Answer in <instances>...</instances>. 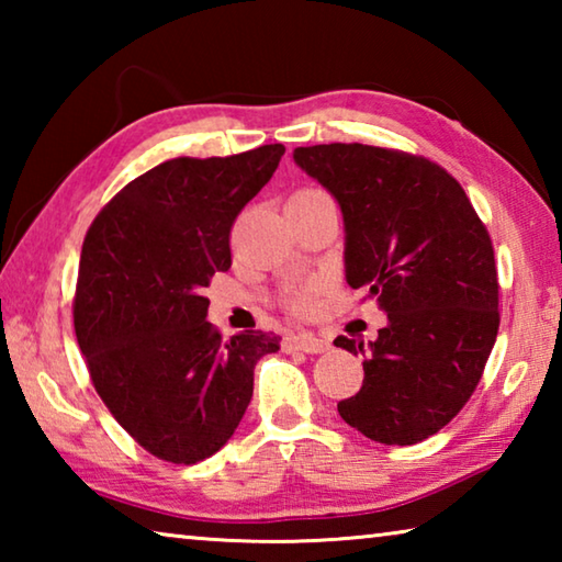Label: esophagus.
Returning <instances> with one entry per match:
<instances>
[{"label": "esophagus", "instance_id": "esophagus-1", "mask_svg": "<svg viewBox=\"0 0 562 562\" xmlns=\"http://www.w3.org/2000/svg\"><path fill=\"white\" fill-rule=\"evenodd\" d=\"M284 347L307 351V355H325V351L329 349V341L317 337V335H310V331H302V335L284 339Z\"/></svg>", "mask_w": 562, "mask_h": 562}]
</instances>
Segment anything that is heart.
I'll list each match as a JSON object with an SVG mask.
<instances>
[{
    "mask_svg": "<svg viewBox=\"0 0 562 562\" xmlns=\"http://www.w3.org/2000/svg\"><path fill=\"white\" fill-rule=\"evenodd\" d=\"M292 198H329V195L319 188H304V190H297V193H294ZM319 290H322L319 282H304V284H300V288L290 290L288 297H284V302H288V307L292 312H300V315H302V312H307L312 307V302H315Z\"/></svg>",
    "mask_w": 562,
    "mask_h": 562,
    "instance_id": "b5f03b06",
    "label": "heart"
}]
</instances>
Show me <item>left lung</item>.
I'll return each instance as SVG.
<instances>
[{"instance_id": "1", "label": "left lung", "mask_w": 562, "mask_h": 562, "mask_svg": "<svg viewBox=\"0 0 562 562\" xmlns=\"http://www.w3.org/2000/svg\"><path fill=\"white\" fill-rule=\"evenodd\" d=\"M345 217L349 288L367 290L386 327L364 345V382L339 416L386 446L443 429L469 402L496 345L498 272L486 225L459 180L424 156L364 144L294 148Z\"/></svg>"}]
</instances>
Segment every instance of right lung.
I'll return each mask as SVG.
<instances>
[{"mask_svg":"<svg viewBox=\"0 0 562 562\" xmlns=\"http://www.w3.org/2000/svg\"><path fill=\"white\" fill-rule=\"evenodd\" d=\"M282 144L227 158H173L119 190L81 247L74 329L91 382L148 453L198 463L221 451L280 337L223 339L203 290L231 270V227L272 178Z\"/></svg>","mask_w":562,"mask_h":562,"instance_id":"obj_1","label":"right lung"}]
</instances>
